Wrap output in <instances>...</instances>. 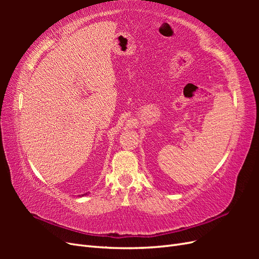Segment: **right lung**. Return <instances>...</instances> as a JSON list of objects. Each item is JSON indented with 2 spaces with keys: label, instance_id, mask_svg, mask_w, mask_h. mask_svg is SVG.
I'll return each mask as SVG.
<instances>
[{
  "label": "right lung",
  "instance_id": "right-lung-1",
  "mask_svg": "<svg viewBox=\"0 0 259 259\" xmlns=\"http://www.w3.org/2000/svg\"><path fill=\"white\" fill-rule=\"evenodd\" d=\"M85 194H88V193H85ZM85 194H82V197H83V195H85Z\"/></svg>",
  "mask_w": 259,
  "mask_h": 259
}]
</instances>
